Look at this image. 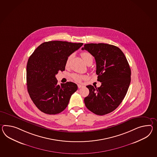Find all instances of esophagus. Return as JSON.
Returning <instances> with one entry per match:
<instances>
[{
  "label": "esophagus",
  "mask_w": 157,
  "mask_h": 157,
  "mask_svg": "<svg viewBox=\"0 0 157 157\" xmlns=\"http://www.w3.org/2000/svg\"><path fill=\"white\" fill-rule=\"evenodd\" d=\"M83 87V86H82V85H81V84H78V87L79 88H82V87Z\"/></svg>",
  "instance_id": "34e87169"
}]
</instances>
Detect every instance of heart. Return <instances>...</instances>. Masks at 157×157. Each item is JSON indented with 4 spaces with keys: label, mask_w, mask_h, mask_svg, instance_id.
Wrapping results in <instances>:
<instances>
[{
    "label": "heart",
    "mask_w": 157,
    "mask_h": 157,
    "mask_svg": "<svg viewBox=\"0 0 157 157\" xmlns=\"http://www.w3.org/2000/svg\"><path fill=\"white\" fill-rule=\"evenodd\" d=\"M81 56L83 58V61L86 64H88L90 62H92L93 61V58H92V55L90 53H89L88 52H83L81 53ZM71 56H70L67 58V61H66V65H68L69 64V61L71 59ZM71 77L73 78V79L77 82H80V80H82L83 78H84V76L81 75H79V74H73L71 75Z\"/></svg>",
    "instance_id": "obj_1"
}]
</instances>
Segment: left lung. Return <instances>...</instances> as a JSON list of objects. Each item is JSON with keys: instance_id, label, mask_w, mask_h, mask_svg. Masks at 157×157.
Instances as JSON below:
<instances>
[{"instance_id": "8db88e82", "label": "left lung", "mask_w": 157, "mask_h": 157, "mask_svg": "<svg viewBox=\"0 0 157 157\" xmlns=\"http://www.w3.org/2000/svg\"><path fill=\"white\" fill-rule=\"evenodd\" d=\"M95 59L99 87L87 86L89 95L84 98L86 107L96 115H106L122 102L130 85L131 70L126 57L117 46L107 44H87L82 48Z\"/></svg>"}]
</instances>
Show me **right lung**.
<instances>
[{
  "mask_svg": "<svg viewBox=\"0 0 157 157\" xmlns=\"http://www.w3.org/2000/svg\"><path fill=\"white\" fill-rule=\"evenodd\" d=\"M83 43L52 41L38 46L27 65L28 91L36 106L49 115L61 113L67 107L71 96L78 89L71 82L57 84L59 71L65 69L66 61Z\"/></svg>",
  "mask_w": 157,
  "mask_h": 157,
  "instance_id": "add662e5",
  "label": "right lung"
}]
</instances>
